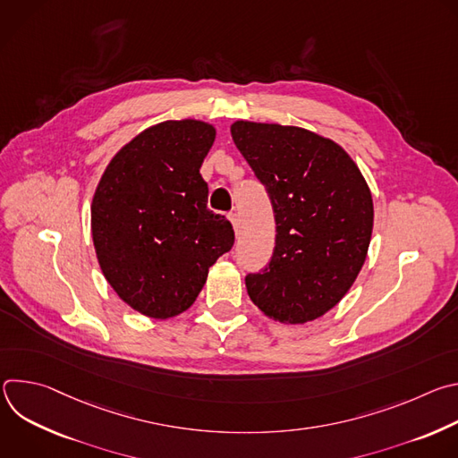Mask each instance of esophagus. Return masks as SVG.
<instances>
[{
	"mask_svg": "<svg viewBox=\"0 0 458 458\" xmlns=\"http://www.w3.org/2000/svg\"><path fill=\"white\" fill-rule=\"evenodd\" d=\"M228 219H230V223H232L233 230L237 232V230H239V217H237V214H235V212H230V214H228Z\"/></svg>",
	"mask_w": 458,
	"mask_h": 458,
	"instance_id": "obj_1",
	"label": "esophagus"
}]
</instances>
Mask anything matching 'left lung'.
<instances>
[{"label":"left lung","instance_id":"8db88e82","mask_svg":"<svg viewBox=\"0 0 458 458\" xmlns=\"http://www.w3.org/2000/svg\"><path fill=\"white\" fill-rule=\"evenodd\" d=\"M230 132L270 195L277 232L268 267L244 279L248 295L274 320H315L348 293L366 260L368 182L343 147L306 128L235 121Z\"/></svg>","mask_w":458,"mask_h":458}]
</instances>
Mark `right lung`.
Returning a JSON list of instances; mask_svg holds the SVG:
<instances>
[{"mask_svg":"<svg viewBox=\"0 0 458 458\" xmlns=\"http://www.w3.org/2000/svg\"><path fill=\"white\" fill-rule=\"evenodd\" d=\"M214 140L205 121L154 124L112 157L96 188L90 225L101 272L147 317L188 310L208 268L233 246L230 221L207 208L199 174Z\"/></svg>","mask_w":458,"mask_h":458,"instance_id":"add662e5","label":"right lung"}]
</instances>
